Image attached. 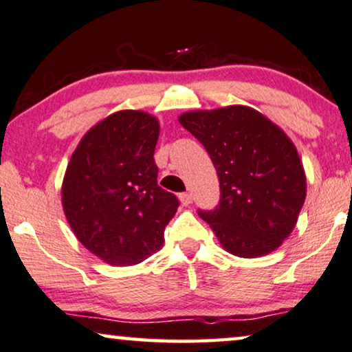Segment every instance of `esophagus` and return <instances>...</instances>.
<instances>
[{
	"label": "esophagus",
	"instance_id": "1",
	"mask_svg": "<svg viewBox=\"0 0 352 352\" xmlns=\"http://www.w3.org/2000/svg\"><path fill=\"white\" fill-rule=\"evenodd\" d=\"M178 199H180L183 206H190L191 201H192L190 192H180V195H178Z\"/></svg>",
	"mask_w": 352,
	"mask_h": 352
}]
</instances>
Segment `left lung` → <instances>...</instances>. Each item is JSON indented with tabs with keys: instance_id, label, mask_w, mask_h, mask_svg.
Wrapping results in <instances>:
<instances>
[{
	"instance_id": "left-lung-1",
	"label": "left lung",
	"mask_w": 352,
	"mask_h": 352,
	"mask_svg": "<svg viewBox=\"0 0 352 352\" xmlns=\"http://www.w3.org/2000/svg\"><path fill=\"white\" fill-rule=\"evenodd\" d=\"M209 153L220 182L214 210H197L232 255L255 258L294 231L305 204L298 151L282 129L254 108L231 105L178 118Z\"/></svg>"
}]
</instances>
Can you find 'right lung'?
Returning a JSON list of instances; mask_svg holds the SVG:
<instances>
[{
  "label": "right lung",
  "instance_id": "right-lung-1",
  "mask_svg": "<svg viewBox=\"0 0 352 352\" xmlns=\"http://www.w3.org/2000/svg\"><path fill=\"white\" fill-rule=\"evenodd\" d=\"M160 122L145 111L113 113L79 142L62 185L78 241L110 265H137L161 249L177 196L157 185Z\"/></svg>",
  "mask_w": 352,
  "mask_h": 352
}]
</instances>
